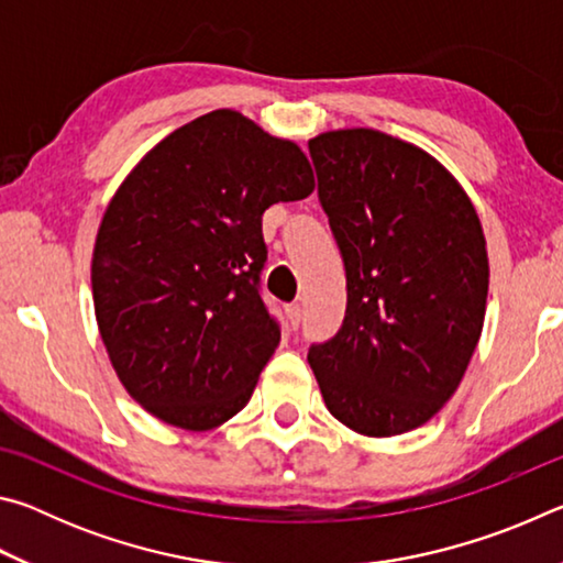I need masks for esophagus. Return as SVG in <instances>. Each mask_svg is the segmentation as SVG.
<instances>
[{"mask_svg":"<svg viewBox=\"0 0 563 563\" xmlns=\"http://www.w3.org/2000/svg\"><path fill=\"white\" fill-rule=\"evenodd\" d=\"M285 312H288L292 328H298L300 320H302V305L300 302H290L288 308H285Z\"/></svg>","mask_w":563,"mask_h":563,"instance_id":"1","label":"esophagus"}]
</instances>
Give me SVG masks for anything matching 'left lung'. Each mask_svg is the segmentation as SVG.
I'll list each match as a JSON object with an SVG mask.
<instances>
[{
    "mask_svg": "<svg viewBox=\"0 0 563 563\" xmlns=\"http://www.w3.org/2000/svg\"><path fill=\"white\" fill-rule=\"evenodd\" d=\"M345 263L347 310L308 362L330 415L365 437L422 427L460 387L489 290L479 216L450 170L375 129L308 141Z\"/></svg>",
    "mask_w": 563,
    "mask_h": 563,
    "instance_id": "1",
    "label": "left lung"
}]
</instances>
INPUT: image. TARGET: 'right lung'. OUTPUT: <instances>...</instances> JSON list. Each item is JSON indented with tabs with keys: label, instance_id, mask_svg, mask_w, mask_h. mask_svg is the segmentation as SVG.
Segmentation results:
<instances>
[{
	"label": "right lung",
	"instance_id": "add662e5",
	"mask_svg": "<svg viewBox=\"0 0 563 563\" xmlns=\"http://www.w3.org/2000/svg\"><path fill=\"white\" fill-rule=\"evenodd\" d=\"M312 188L295 141L231 109L168 133L119 186L93 243V310L146 412L206 432L247 405L280 342L261 298L263 213Z\"/></svg>",
	"mask_w": 563,
	"mask_h": 563
}]
</instances>
